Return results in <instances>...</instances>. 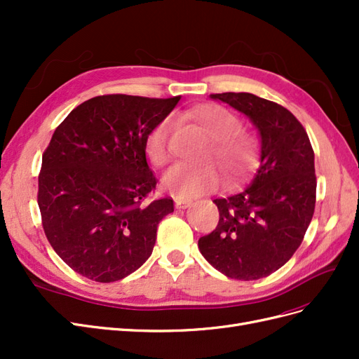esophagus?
I'll list each match as a JSON object with an SVG mask.
<instances>
[{
	"mask_svg": "<svg viewBox=\"0 0 359 359\" xmlns=\"http://www.w3.org/2000/svg\"><path fill=\"white\" fill-rule=\"evenodd\" d=\"M191 203H193V201H190V199H181V198L175 199V206L178 210H186V208H189V206H191Z\"/></svg>",
	"mask_w": 359,
	"mask_h": 359,
	"instance_id": "34e87169",
	"label": "esophagus"
}]
</instances>
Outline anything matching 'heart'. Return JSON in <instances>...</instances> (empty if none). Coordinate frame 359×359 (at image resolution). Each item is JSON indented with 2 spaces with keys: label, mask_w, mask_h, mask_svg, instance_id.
<instances>
[{
  "label": "heart",
  "mask_w": 359,
  "mask_h": 359,
  "mask_svg": "<svg viewBox=\"0 0 359 359\" xmlns=\"http://www.w3.org/2000/svg\"><path fill=\"white\" fill-rule=\"evenodd\" d=\"M190 118L196 121L211 139L208 156L219 160L232 180H240L253 172L259 163V142L248 132H244L241 118L219 104H199L190 111ZM169 119L151 128L145 139V156L156 168L165 166L170 158ZM222 182V175L214 165H175L161 178V187L180 198H194L214 190Z\"/></svg>",
  "instance_id": "heart-1"
}]
</instances>
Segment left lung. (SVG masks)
Instances as JSON below:
<instances>
[{"label":"left lung","instance_id":"obj_1","mask_svg":"<svg viewBox=\"0 0 359 359\" xmlns=\"http://www.w3.org/2000/svg\"><path fill=\"white\" fill-rule=\"evenodd\" d=\"M210 97L257 128L260 166L245 190L212 201L219 224L198 245L226 277L257 280L283 266L304 240L316 203L314 153L306 128L286 107L250 93Z\"/></svg>","mask_w":359,"mask_h":359}]
</instances>
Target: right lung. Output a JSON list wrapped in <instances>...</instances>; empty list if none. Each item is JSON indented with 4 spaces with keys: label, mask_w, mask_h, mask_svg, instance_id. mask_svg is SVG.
<instances>
[{
    "label": "right lung",
    "mask_w": 359,
    "mask_h": 359,
    "mask_svg": "<svg viewBox=\"0 0 359 359\" xmlns=\"http://www.w3.org/2000/svg\"><path fill=\"white\" fill-rule=\"evenodd\" d=\"M180 99L99 95L74 107L52 135L37 202L48 241L78 274L111 283L153 253L173 201L145 202L157 184L145 139Z\"/></svg>",
    "instance_id": "right-lung-1"
}]
</instances>
